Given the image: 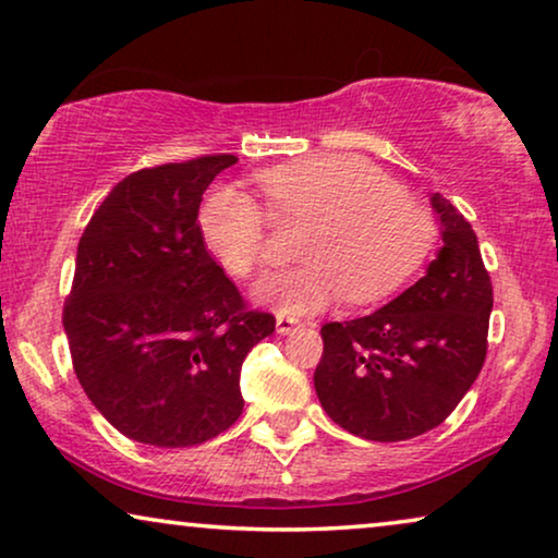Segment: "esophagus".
<instances>
[{
  "mask_svg": "<svg viewBox=\"0 0 558 558\" xmlns=\"http://www.w3.org/2000/svg\"><path fill=\"white\" fill-rule=\"evenodd\" d=\"M298 326H301V320L293 318V316H278V320H276V328H278V333H280V336L293 333Z\"/></svg>",
  "mask_w": 558,
  "mask_h": 558,
  "instance_id": "1",
  "label": "esophagus"
}]
</instances>
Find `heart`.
<instances>
[{
  "label": "heart",
  "instance_id": "b5f03b06",
  "mask_svg": "<svg viewBox=\"0 0 558 558\" xmlns=\"http://www.w3.org/2000/svg\"><path fill=\"white\" fill-rule=\"evenodd\" d=\"M265 209L278 222H305L303 265L272 272L253 298L278 316H308L347 298L368 305L395 293L425 263L435 222L379 169L351 154L311 156L257 174ZM202 245L232 278L263 268L265 215L247 194L217 190L197 215Z\"/></svg>",
  "mask_w": 558,
  "mask_h": 558
}]
</instances>
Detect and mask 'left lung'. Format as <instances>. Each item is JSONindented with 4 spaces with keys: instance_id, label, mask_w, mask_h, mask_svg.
<instances>
[{
    "instance_id": "obj_1",
    "label": "left lung",
    "mask_w": 558,
    "mask_h": 558,
    "mask_svg": "<svg viewBox=\"0 0 558 558\" xmlns=\"http://www.w3.org/2000/svg\"><path fill=\"white\" fill-rule=\"evenodd\" d=\"M442 247L427 272L372 316L320 328L313 384L351 435L399 442L442 425L481 374L493 286L473 227L442 194L429 197Z\"/></svg>"
}]
</instances>
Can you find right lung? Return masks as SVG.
I'll use <instances>...</instances> for the list:
<instances>
[{
    "label": "right lung",
    "instance_id": "obj_1",
    "mask_svg": "<svg viewBox=\"0 0 558 558\" xmlns=\"http://www.w3.org/2000/svg\"><path fill=\"white\" fill-rule=\"evenodd\" d=\"M230 154L133 171L77 242L62 308L77 381L125 437L192 447L242 414L240 368L276 331L202 245V194Z\"/></svg>",
    "mask_w": 558,
    "mask_h": 558
}]
</instances>
